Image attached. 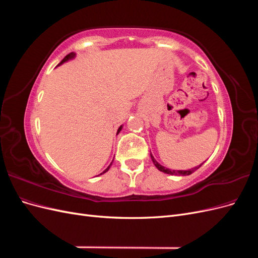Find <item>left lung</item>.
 Listing matches in <instances>:
<instances>
[{"label":"left lung","instance_id":"8db88e82","mask_svg":"<svg viewBox=\"0 0 258 258\" xmlns=\"http://www.w3.org/2000/svg\"><path fill=\"white\" fill-rule=\"evenodd\" d=\"M151 158H152V160H153V162H154V165H155V167L157 168L159 171H161V172H165V173H167V174H171V175H189V174H191L192 172H195V171H196L197 169H199L202 165H200V166H198V167H195V168H192V169H189V170H170V169H168V168H165V167H162L161 165H159V163L155 160V158L153 157L152 156V154H151Z\"/></svg>","mask_w":258,"mask_h":258}]
</instances>
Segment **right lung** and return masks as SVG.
Returning a JSON list of instances; mask_svg holds the SVG:
<instances>
[{"label":"right lung","mask_w":258,"mask_h":258,"mask_svg":"<svg viewBox=\"0 0 258 258\" xmlns=\"http://www.w3.org/2000/svg\"><path fill=\"white\" fill-rule=\"evenodd\" d=\"M75 56V53H73V52H71V53H69V54H67V56L63 58V59H62V61L60 62V63L58 64V66H60V64H62V63H63V62H66V61H68V60H70V59H72L73 57ZM121 130V126L118 128V130H117V134H119V131ZM111 166H112V163H111V165L110 166H108L104 171H103V172L102 173H105L106 172V171H108V169H110L111 168ZM102 173H101V174H102Z\"/></svg>","instance_id":"add662e5"}]
</instances>
